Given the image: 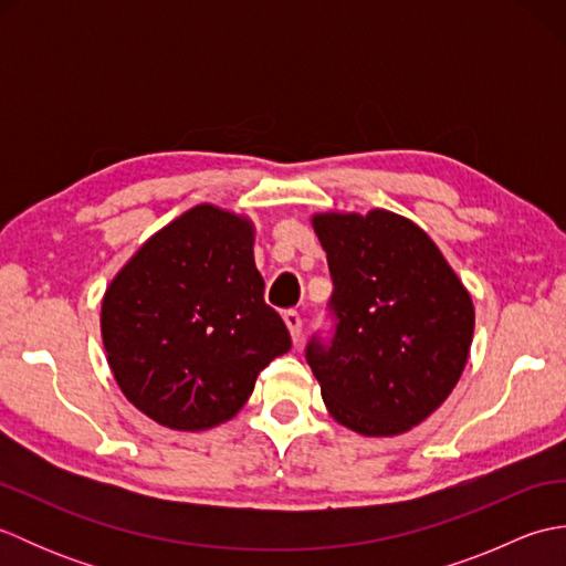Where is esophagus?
Wrapping results in <instances>:
<instances>
[{
  "mask_svg": "<svg viewBox=\"0 0 566 566\" xmlns=\"http://www.w3.org/2000/svg\"><path fill=\"white\" fill-rule=\"evenodd\" d=\"M284 323H286V328H290L292 340H294V343L302 340L304 321H302V316H298V311H286V314H284Z\"/></svg>",
  "mask_w": 566,
  "mask_h": 566,
  "instance_id": "1",
  "label": "esophagus"
}]
</instances>
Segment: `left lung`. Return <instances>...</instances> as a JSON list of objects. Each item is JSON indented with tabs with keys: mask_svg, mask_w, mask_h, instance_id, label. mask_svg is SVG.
Listing matches in <instances>:
<instances>
[{
	"mask_svg": "<svg viewBox=\"0 0 566 566\" xmlns=\"http://www.w3.org/2000/svg\"><path fill=\"white\" fill-rule=\"evenodd\" d=\"M333 276V340L306 359L328 413L367 438L401 436L460 381L474 304L430 235L387 209L314 213Z\"/></svg>",
	"mask_w": 566,
	"mask_h": 566,
	"instance_id": "8db88e82",
	"label": "left lung"
}]
</instances>
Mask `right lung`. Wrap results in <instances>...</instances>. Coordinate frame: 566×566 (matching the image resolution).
<instances>
[{"mask_svg":"<svg viewBox=\"0 0 566 566\" xmlns=\"http://www.w3.org/2000/svg\"><path fill=\"white\" fill-rule=\"evenodd\" d=\"M255 226L199 203L150 235L106 286L102 340L126 399L172 430L231 420L292 347L264 304Z\"/></svg>","mask_w":566,"mask_h":566,"instance_id":"add662e5","label":"right lung"}]
</instances>
